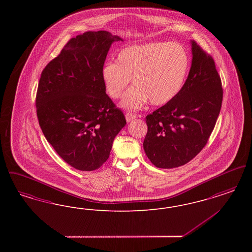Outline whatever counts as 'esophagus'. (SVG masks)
I'll return each mask as SVG.
<instances>
[{"mask_svg":"<svg viewBox=\"0 0 252 252\" xmlns=\"http://www.w3.org/2000/svg\"><path fill=\"white\" fill-rule=\"evenodd\" d=\"M135 118H136V115H135V114H132V113H126V119L127 123L131 122V121L134 120Z\"/></svg>","mask_w":252,"mask_h":252,"instance_id":"esophagus-1","label":"esophagus"}]
</instances>
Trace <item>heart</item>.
Returning a JSON list of instances; mask_svg holds the SVG:
<instances>
[{
    "instance_id": "b5f03b06",
    "label": "heart",
    "mask_w": 252,
    "mask_h": 252,
    "mask_svg": "<svg viewBox=\"0 0 252 252\" xmlns=\"http://www.w3.org/2000/svg\"><path fill=\"white\" fill-rule=\"evenodd\" d=\"M189 69V56L180 44L147 42L122 49L116 63H106L101 75L112 99H118L132 79L134 86L126 93L120 106L133 111L148 101L162 106L174 100L186 82Z\"/></svg>"
}]
</instances>
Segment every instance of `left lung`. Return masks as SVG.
<instances>
[{
    "label": "left lung",
    "mask_w": 252,
    "mask_h": 252,
    "mask_svg": "<svg viewBox=\"0 0 252 252\" xmlns=\"http://www.w3.org/2000/svg\"><path fill=\"white\" fill-rule=\"evenodd\" d=\"M191 69L178 96L146 116L144 149L158 168L186 164L207 144L218 118L223 90L213 58L193 40Z\"/></svg>",
    "instance_id": "1"
}]
</instances>
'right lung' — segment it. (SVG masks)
Segmentation results:
<instances>
[{
	"label": "right lung",
	"instance_id": "right-lung-1",
	"mask_svg": "<svg viewBox=\"0 0 252 252\" xmlns=\"http://www.w3.org/2000/svg\"><path fill=\"white\" fill-rule=\"evenodd\" d=\"M119 40L108 31L72 37L38 81L40 128L60 158L80 171H94L107 161L114 138L126 124L101 75L108 50Z\"/></svg>",
	"mask_w": 252,
	"mask_h": 252
}]
</instances>
